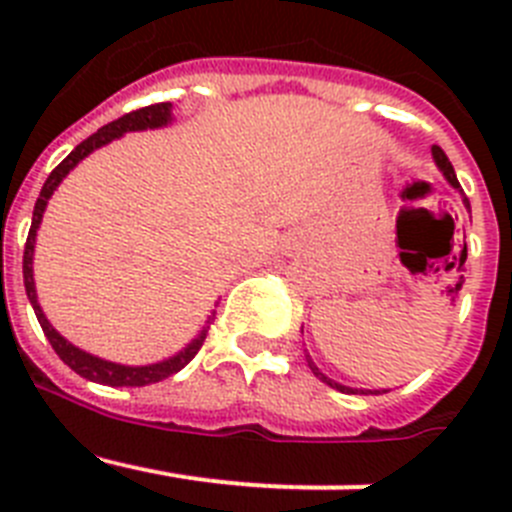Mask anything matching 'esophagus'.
<instances>
[{"label":"esophagus","mask_w":512,"mask_h":512,"mask_svg":"<svg viewBox=\"0 0 512 512\" xmlns=\"http://www.w3.org/2000/svg\"><path fill=\"white\" fill-rule=\"evenodd\" d=\"M287 248H289V251H297V241H295V238H289Z\"/></svg>","instance_id":"1"}]
</instances>
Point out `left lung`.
Masks as SVG:
<instances>
[{
	"label": "left lung",
	"mask_w": 512,
	"mask_h": 512,
	"mask_svg": "<svg viewBox=\"0 0 512 512\" xmlns=\"http://www.w3.org/2000/svg\"><path fill=\"white\" fill-rule=\"evenodd\" d=\"M431 153H433V161H436V166H438V169H441V174L446 176V182H449L454 189H459V179H456V171H454V166H451L449 156H446V153H443L438 146H433ZM459 192H461V189H459ZM464 207H467V210H469V200H467V197H464ZM464 248H467V246H464ZM307 366H310L312 374H315V377H318L320 382H325V384H328V387H333V390H338V392H346V395H359V392H361V395H382V392H387V390H354V387H346V384L336 382V379L325 377V374L320 372L318 366L312 364L310 356H307Z\"/></svg>",
	"instance_id": "8db88e82"
}]
</instances>
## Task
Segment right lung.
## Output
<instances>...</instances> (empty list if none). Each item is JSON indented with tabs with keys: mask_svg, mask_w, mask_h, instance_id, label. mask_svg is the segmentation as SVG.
Wrapping results in <instances>:
<instances>
[{
	"mask_svg": "<svg viewBox=\"0 0 512 512\" xmlns=\"http://www.w3.org/2000/svg\"><path fill=\"white\" fill-rule=\"evenodd\" d=\"M174 120L171 117V102H161V104H151V107H140V110L128 112V115L117 117L112 120L110 125H104L99 128L97 133L89 135L87 140H81L79 146L69 153V156L63 158L61 164L51 171V176L45 179L43 189H40V197L35 202V210H33V225H30V233H27V243H25V256H22V279H25V292H27V300L33 305L35 310V318H38L40 328H43L45 338L51 341L53 351L61 356V361L66 366H71L79 377L89 379V382H97V384H110V387H146V384L153 382H161V379L171 377V374L182 372L184 366L197 356V351L202 348L207 336V325H210L212 318H207L205 328L182 348V351H176L174 356L164 361H156V364H146V366H125V364H115V361H107V359H99V356L87 354V351H81L79 346H74L71 341L58 333L48 318H45L43 307L38 302V292H35V279H33V256H35V235H38L40 223H43V212L48 207V200L53 197V192L58 189V184L69 176V171L74 169L79 161L89 156L92 151L97 148L107 146L112 143L115 138H122L125 133H135V130H153V128H164L169 122Z\"/></svg>",
	"mask_w": 512,
	"mask_h": 512,
	"instance_id": "right-lung-1",
	"label": "right lung"
}]
</instances>
